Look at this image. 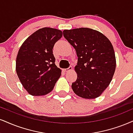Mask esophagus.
I'll return each instance as SVG.
<instances>
[{"mask_svg":"<svg viewBox=\"0 0 133 133\" xmlns=\"http://www.w3.org/2000/svg\"><path fill=\"white\" fill-rule=\"evenodd\" d=\"M72 69H73V68H72V66H70L69 68H66V69H63V71L64 72H68V71H71V70H72Z\"/></svg>","mask_w":133,"mask_h":133,"instance_id":"34e87169","label":"esophagus"}]
</instances>
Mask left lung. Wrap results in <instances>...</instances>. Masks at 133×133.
Wrapping results in <instances>:
<instances>
[{
    "label": "left lung",
    "mask_w": 133,
    "mask_h": 133,
    "mask_svg": "<svg viewBox=\"0 0 133 133\" xmlns=\"http://www.w3.org/2000/svg\"><path fill=\"white\" fill-rule=\"evenodd\" d=\"M63 33L78 57L75 67L77 79L72 83V89L84 99L98 97L109 86L115 71L112 43L102 33L88 28L65 29Z\"/></svg>",
    "instance_id": "1"
}]
</instances>
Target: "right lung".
<instances>
[{
    "instance_id": "right-lung-1",
    "label": "right lung",
    "mask_w": 133,
    "mask_h": 133,
    "mask_svg": "<svg viewBox=\"0 0 133 133\" xmlns=\"http://www.w3.org/2000/svg\"><path fill=\"white\" fill-rule=\"evenodd\" d=\"M62 35L59 29L43 28L28 37L19 48L16 71L29 94L39 96L49 94L61 76L62 70L55 65L52 49Z\"/></svg>"
}]
</instances>
